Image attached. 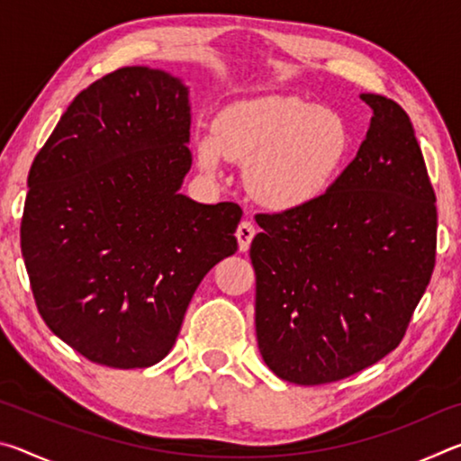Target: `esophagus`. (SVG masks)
<instances>
[{
  "instance_id": "obj_1",
  "label": "esophagus",
  "mask_w": 461,
  "mask_h": 461,
  "mask_svg": "<svg viewBox=\"0 0 461 461\" xmlns=\"http://www.w3.org/2000/svg\"><path fill=\"white\" fill-rule=\"evenodd\" d=\"M254 236H256V228H254L252 221H241V223L238 225L236 238H238V246H240L241 252H246V249L249 248V244H252Z\"/></svg>"
}]
</instances>
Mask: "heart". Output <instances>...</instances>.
Segmentation results:
<instances>
[{
    "instance_id": "heart-1",
    "label": "heart",
    "mask_w": 461,
    "mask_h": 461,
    "mask_svg": "<svg viewBox=\"0 0 461 461\" xmlns=\"http://www.w3.org/2000/svg\"><path fill=\"white\" fill-rule=\"evenodd\" d=\"M349 131L335 112L299 97L270 95L230 105L213 134L199 138L201 167L221 158L246 165V185L262 205L296 209L330 189L346 162Z\"/></svg>"
}]
</instances>
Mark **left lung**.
Segmentation results:
<instances>
[{"label": "left lung", "mask_w": 461, "mask_h": 461, "mask_svg": "<svg viewBox=\"0 0 461 461\" xmlns=\"http://www.w3.org/2000/svg\"><path fill=\"white\" fill-rule=\"evenodd\" d=\"M360 97L370 130L330 189L256 215V338L268 368L301 386L393 352L435 268V191L412 123L396 101Z\"/></svg>", "instance_id": "left-lung-1"}]
</instances>
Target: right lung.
Here are the masks:
<instances>
[{"label":"right lung","mask_w":461,"mask_h":461,"mask_svg":"<svg viewBox=\"0 0 461 461\" xmlns=\"http://www.w3.org/2000/svg\"><path fill=\"white\" fill-rule=\"evenodd\" d=\"M189 130L181 79L123 67L73 99L30 168L20 241L38 313L91 362H160L203 276L236 254L238 203L178 193Z\"/></svg>","instance_id":"1"}]
</instances>
